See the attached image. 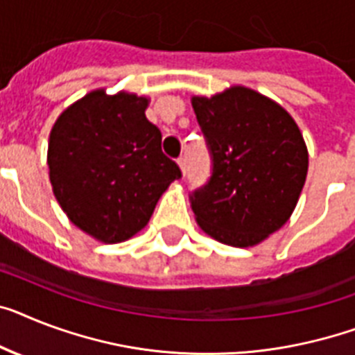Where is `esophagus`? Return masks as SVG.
<instances>
[{"label": "esophagus", "instance_id": "1", "mask_svg": "<svg viewBox=\"0 0 355 355\" xmlns=\"http://www.w3.org/2000/svg\"><path fill=\"white\" fill-rule=\"evenodd\" d=\"M178 165H180L181 172H183V174H184V171H187V159H184L183 156H181L180 159H178Z\"/></svg>", "mask_w": 355, "mask_h": 355}]
</instances>
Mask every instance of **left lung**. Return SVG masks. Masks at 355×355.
Returning <instances> with one entry per match:
<instances>
[{
	"instance_id": "8db88e82",
	"label": "left lung",
	"mask_w": 355,
	"mask_h": 355,
	"mask_svg": "<svg viewBox=\"0 0 355 355\" xmlns=\"http://www.w3.org/2000/svg\"><path fill=\"white\" fill-rule=\"evenodd\" d=\"M212 157V175L190 194L205 234L247 248L279 230L294 212L309 150L285 108L247 87L192 98Z\"/></svg>"
}]
</instances>
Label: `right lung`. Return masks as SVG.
Masks as SVG:
<instances>
[{
	"label": "right lung",
	"mask_w": 355,
	"mask_h": 355,
	"mask_svg": "<svg viewBox=\"0 0 355 355\" xmlns=\"http://www.w3.org/2000/svg\"><path fill=\"white\" fill-rule=\"evenodd\" d=\"M146 107L143 96L98 89L65 108L51 130L46 163L55 199L98 241H125L145 228L161 194L181 178Z\"/></svg>",
	"instance_id": "obj_1"
}]
</instances>
